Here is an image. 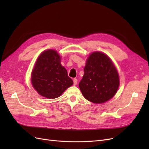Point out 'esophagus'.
Masks as SVG:
<instances>
[{
    "label": "esophagus",
    "mask_w": 149,
    "mask_h": 149,
    "mask_svg": "<svg viewBox=\"0 0 149 149\" xmlns=\"http://www.w3.org/2000/svg\"><path fill=\"white\" fill-rule=\"evenodd\" d=\"M77 83H78V80H77V79L74 78V79H73V84H74V86H76V84H77Z\"/></svg>",
    "instance_id": "1"
}]
</instances>
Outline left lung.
<instances>
[{"label": "left lung", "instance_id": "left-lung-1", "mask_svg": "<svg viewBox=\"0 0 149 149\" xmlns=\"http://www.w3.org/2000/svg\"><path fill=\"white\" fill-rule=\"evenodd\" d=\"M119 86L118 72L109 57L100 52L90 54L79 83L83 96L93 103H104L114 97Z\"/></svg>", "mask_w": 149, "mask_h": 149}]
</instances>
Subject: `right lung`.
Masks as SVG:
<instances>
[{"label":"right lung","instance_id":"right-lung-1","mask_svg":"<svg viewBox=\"0 0 149 149\" xmlns=\"http://www.w3.org/2000/svg\"><path fill=\"white\" fill-rule=\"evenodd\" d=\"M31 81L40 95L48 99L60 96L73 84L61 65L59 54L53 49L44 51L38 57L31 72Z\"/></svg>","mask_w":149,"mask_h":149}]
</instances>
